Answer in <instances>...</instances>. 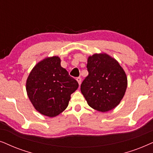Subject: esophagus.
Returning <instances> with one entry per match:
<instances>
[{"instance_id":"1","label":"esophagus","mask_w":153,"mask_h":153,"mask_svg":"<svg viewBox=\"0 0 153 153\" xmlns=\"http://www.w3.org/2000/svg\"><path fill=\"white\" fill-rule=\"evenodd\" d=\"M76 80L78 81V84H79V85H80L81 84V81H82V78H80V77H78V78H76Z\"/></svg>"}]
</instances>
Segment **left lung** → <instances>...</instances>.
<instances>
[{"instance_id":"1","label":"left lung","mask_w":153,"mask_h":153,"mask_svg":"<svg viewBox=\"0 0 153 153\" xmlns=\"http://www.w3.org/2000/svg\"><path fill=\"white\" fill-rule=\"evenodd\" d=\"M89 74L82 81L81 92L92 108L107 112L120 103L127 87L125 71L107 54H94L87 59Z\"/></svg>"}]
</instances>
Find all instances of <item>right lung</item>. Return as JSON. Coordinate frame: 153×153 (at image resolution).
Instances as JSON below:
<instances>
[{"instance_id": "obj_1", "label": "right lung", "mask_w": 153, "mask_h": 153, "mask_svg": "<svg viewBox=\"0 0 153 153\" xmlns=\"http://www.w3.org/2000/svg\"><path fill=\"white\" fill-rule=\"evenodd\" d=\"M78 83L61 66L59 56L38 62L26 80V92L30 102L42 115L55 117L66 108L71 94Z\"/></svg>"}]
</instances>
